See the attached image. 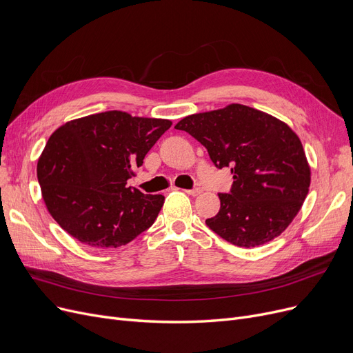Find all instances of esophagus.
<instances>
[{"label":"esophagus","mask_w":353,"mask_h":353,"mask_svg":"<svg viewBox=\"0 0 353 353\" xmlns=\"http://www.w3.org/2000/svg\"><path fill=\"white\" fill-rule=\"evenodd\" d=\"M189 196H199L201 193V189L196 188V189H190V190H184Z\"/></svg>","instance_id":"esophagus-1"}]
</instances>
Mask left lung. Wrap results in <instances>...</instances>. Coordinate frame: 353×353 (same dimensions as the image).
Segmentation results:
<instances>
[{
	"label": "left lung",
	"mask_w": 353,
	"mask_h": 353,
	"mask_svg": "<svg viewBox=\"0 0 353 353\" xmlns=\"http://www.w3.org/2000/svg\"><path fill=\"white\" fill-rule=\"evenodd\" d=\"M174 128L208 148L233 184L219 193L220 210L206 225L239 248L265 245L286 230L310 186V167L293 130L263 111L230 104L184 117Z\"/></svg>",
	"instance_id": "1"
}]
</instances>
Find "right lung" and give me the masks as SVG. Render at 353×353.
<instances>
[{
	"label": "right lung",
	"mask_w": 353,
	"mask_h": 353,
	"mask_svg": "<svg viewBox=\"0 0 353 353\" xmlns=\"http://www.w3.org/2000/svg\"><path fill=\"white\" fill-rule=\"evenodd\" d=\"M170 125V120L111 110L59 127L37 164L52 219L79 242L99 249L127 245L147 230L164 196L125 184Z\"/></svg>",
	"instance_id": "1"
}]
</instances>
